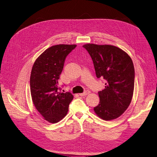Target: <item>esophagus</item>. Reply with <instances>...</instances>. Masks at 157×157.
<instances>
[{
  "label": "esophagus",
  "instance_id": "34e87169",
  "mask_svg": "<svg viewBox=\"0 0 157 157\" xmlns=\"http://www.w3.org/2000/svg\"><path fill=\"white\" fill-rule=\"evenodd\" d=\"M89 93H90V91H89V90H86V91H84L83 93H80V94H79V96H86L87 94H88Z\"/></svg>",
  "mask_w": 157,
  "mask_h": 157
}]
</instances>
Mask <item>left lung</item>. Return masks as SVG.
I'll return each mask as SVG.
<instances>
[{
  "label": "left lung",
  "instance_id": "left-lung-1",
  "mask_svg": "<svg viewBox=\"0 0 157 157\" xmlns=\"http://www.w3.org/2000/svg\"><path fill=\"white\" fill-rule=\"evenodd\" d=\"M92 59L97 78L105 80V88L99 91L100 103L95 113L104 120L120 117L132 99L135 69L131 57L124 51L110 45H84Z\"/></svg>",
  "mask_w": 157,
  "mask_h": 157
}]
</instances>
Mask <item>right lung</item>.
<instances>
[{
    "instance_id": "add662e5",
    "label": "right lung",
    "mask_w": 157,
    "mask_h": 157,
    "mask_svg": "<svg viewBox=\"0 0 157 157\" xmlns=\"http://www.w3.org/2000/svg\"><path fill=\"white\" fill-rule=\"evenodd\" d=\"M76 45H56L42 53L33 65L30 92L33 103L44 120L52 124L61 120L73 99L71 92H59L58 80L67 56Z\"/></svg>"
}]
</instances>
